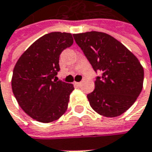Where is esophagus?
Masks as SVG:
<instances>
[{
    "instance_id": "obj_1",
    "label": "esophagus",
    "mask_w": 152,
    "mask_h": 152,
    "mask_svg": "<svg viewBox=\"0 0 152 152\" xmlns=\"http://www.w3.org/2000/svg\"><path fill=\"white\" fill-rule=\"evenodd\" d=\"M74 85L77 86H80L81 85V82H74Z\"/></svg>"
}]
</instances>
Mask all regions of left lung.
Listing matches in <instances>:
<instances>
[{"label":"left lung","mask_w":152,"mask_h":152,"mask_svg":"<svg viewBox=\"0 0 152 152\" xmlns=\"http://www.w3.org/2000/svg\"><path fill=\"white\" fill-rule=\"evenodd\" d=\"M76 44L96 73L95 90L87 95L100 115L113 118L126 112L142 91L144 69L137 57L119 41L97 31L75 34Z\"/></svg>","instance_id":"obj_1"}]
</instances>
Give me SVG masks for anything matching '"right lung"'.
<instances>
[{
	"mask_svg": "<svg viewBox=\"0 0 152 152\" xmlns=\"http://www.w3.org/2000/svg\"><path fill=\"white\" fill-rule=\"evenodd\" d=\"M73 43L69 33L51 32L33 43L18 60L12 89L21 108L41 123L58 119L67 110L73 85L57 80L59 57Z\"/></svg>",
	"mask_w": 152,
	"mask_h": 152,
	"instance_id": "right-lung-1",
	"label": "right lung"
}]
</instances>
